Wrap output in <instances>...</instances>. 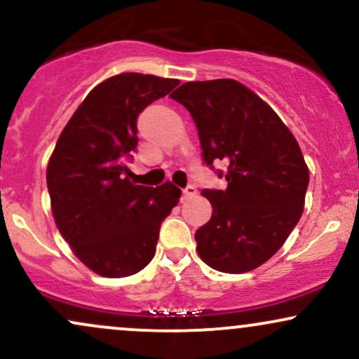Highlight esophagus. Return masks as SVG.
I'll use <instances>...</instances> for the list:
<instances>
[{
	"label": "esophagus",
	"instance_id": "obj_1",
	"mask_svg": "<svg viewBox=\"0 0 359 359\" xmlns=\"http://www.w3.org/2000/svg\"><path fill=\"white\" fill-rule=\"evenodd\" d=\"M196 194H197V189L194 187V185H187V187L182 191V197L184 199H191V197L196 196Z\"/></svg>",
	"mask_w": 359,
	"mask_h": 359
}]
</instances>
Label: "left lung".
Masks as SVG:
<instances>
[{
	"label": "left lung",
	"mask_w": 359,
	"mask_h": 359,
	"mask_svg": "<svg viewBox=\"0 0 359 359\" xmlns=\"http://www.w3.org/2000/svg\"><path fill=\"white\" fill-rule=\"evenodd\" d=\"M172 100L191 113L205 165L228 163V187L203 191L212 216L196 231L197 253L224 273L255 270L282 248L302 216L309 168L297 140L234 79L185 82Z\"/></svg>",
	"instance_id": "left-lung-1"
}]
</instances>
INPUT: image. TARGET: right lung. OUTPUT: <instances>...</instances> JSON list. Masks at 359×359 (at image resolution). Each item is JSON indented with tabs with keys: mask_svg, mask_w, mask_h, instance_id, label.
<instances>
[{
	"mask_svg": "<svg viewBox=\"0 0 359 359\" xmlns=\"http://www.w3.org/2000/svg\"><path fill=\"white\" fill-rule=\"evenodd\" d=\"M177 79L126 72L97 84L62 130L47 165L52 214L77 258L101 277L138 273L155 255L160 224L180 189L137 185L125 160L138 145V114Z\"/></svg>",
	"mask_w": 359,
	"mask_h": 359,
	"instance_id": "obj_1",
	"label": "right lung"
}]
</instances>
